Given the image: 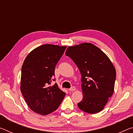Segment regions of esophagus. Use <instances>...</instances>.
I'll return each mask as SVG.
<instances>
[{"label":"esophagus","instance_id":"esophagus-1","mask_svg":"<svg viewBox=\"0 0 133 133\" xmlns=\"http://www.w3.org/2000/svg\"><path fill=\"white\" fill-rule=\"evenodd\" d=\"M76 90V87H75V86H73V87H71V88H70L69 89V90L70 91H75Z\"/></svg>","mask_w":133,"mask_h":133}]
</instances>
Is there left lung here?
Segmentation results:
<instances>
[{
    "instance_id": "obj_1",
    "label": "left lung",
    "mask_w": 133,
    "mask_h": 133,
    "mask_svg": "<svg viewBox=\"0 0 133 133\" xmlns=\"http://www.w3.org/2000/svg\"><path fill=\"white\" fill-rule=\"evenodd\" d=\"M66 55L77 65L82 75L83 98L78 108L90 114L101 111L114 93L116 71L111 60L90 43L69 47Z\"/></svg>"
}]
</instances>
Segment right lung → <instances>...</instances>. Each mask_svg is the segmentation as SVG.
Wrapping results in <instances>:
<instances>
[{"label":"right lung","instance_id":"obj_1","mask_svg":"<svg viewBox=\"0 0 133 133\" xmlns=\"http://www.w3.org/2000/svg\"><path fill=\"white\" fill-rule=\"evenodd\" d=\"M66 46L43 44L30 51L22 67L21 90L30 109L48 115L57 109L66 93L51 85L55 67Z\"/></svg>","mask_w":133,"mask_h":133}]
</instances>
